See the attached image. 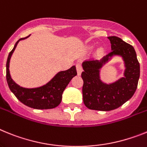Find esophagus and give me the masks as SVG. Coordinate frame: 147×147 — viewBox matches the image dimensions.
Returning a JSON list of instances; mask_svg holds the SVG:
<instances>
[{"label": "esophagus", "instance_id": "34e87169", "mask_svg": "<svg viewBox=\"0 0 147 147\" xmlns=\"http://www.w3.org/2000/svg\"><path fill=\"white\" fill-rule=\"evenodd\" d=\"M76 69H77V72L78 75H81V72H82V66H81V63H77L76 64Z\"/></svg>", "mask_w": 147, "mask_h": 147}]
</instances>
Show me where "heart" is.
Segmentation results:
<instances>
[{
	"instance_id": "b5f03b06",
	"label": "heart",
	"mask_w": 147,
	"mask_h": 147,
	"mask_svg": "<svg viewBox=\"0 0 147 147\" xmlns=\"http://www.w3.org/2000/svg\"><path fill=\"white\" fill-rule=\"evenodd\" d=\"M92 48V47H91V49ZM103 52H104V49L103 48H99V49H98V51H97V55H100L101 54H103Z\"/></svg>"
}]
</instances>
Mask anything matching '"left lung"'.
<instances>
[{
	"label": "left lung",
	"mask_w": 147,
	"mask_h": 147,
	"mask_svg": "<svg viewBox=\"0 0 147 147\" xmlns=\"http://www.w3.org/2000/svg\"><path fill=\"white\" fill-rule=\"evenodd\" d=\"M112 52L100 61H85L84 72L83 100L89 109L110 111L115 109L133 96L140 77V64L132 46L118 37H108ZM114 56L121 57L125 63L124 77L109 84L100 79V69Z\"/></svg>",
	"instance_id": "left-lung-1"
}]
</instances>
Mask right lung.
I'll use <instances>...</instances> for the list:
<instances>
[{
  "mask_svg": "<svg viewBox=\"0 0 147 147\" xmlns=\"http://www.w3.org/2000/svg\"><path fill=\"white\" fill-rule=\"evenodd\" d=\"M20 38L15 44L9 54L6 61V81L10 90L15 97L24 105L36 109H53L61 104L62 94L72 78L77 75L75 66L65 71H61L55 75L49 82L39 87L25 88L19 86L12 80L9 72L10 59L20 40L26 39Z\"/></svg>",
  "mask_w": 147,
  "mask_h": 147,
  "instance_id": "add662e5",
  "label": "right lung"
}]
</instances>
